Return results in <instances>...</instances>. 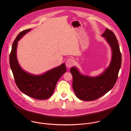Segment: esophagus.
<instances>
[{
    "mask_svg": "<svg viewBox=\"0 0 131 131\" xmlns=\"http://www.w3.org/2000/svg\"><path fill=\"white\" fill-rule=\"evenodd\" d=\"M74 61L73 59L71 58H69L67 60L66 62V65L68 68H71L74 64Z\"/></svg>",
    "mask_w": 131,
    "mask_h": 131,
    "instance_id": "34e87169",
    "label": "esophagus"
}]
</instances>
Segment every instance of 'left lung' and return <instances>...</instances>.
Wrapping results in <instances>:
<instances>
[{
  "label": "left lung",
  "instance_id": "8db88e82",
  "mask_svg": "<svg viewBox=\"0 0 131 131\" xmlns=\"http://www.w3.org/2000/svg\"><path fill=\"white\" fill-rule=\"evenodd\" d=\"M109 44L112 59L109 66L101 74L91 77L82 74L78 68L73 67L70 72L73 75V88L76 96L84 101H93L103 96L115 84L122 63V55L117 40L108 29L101 35Z\"/></svg>",
  "mask_w": 131,
  "mask_h": 131
}]
</instances>
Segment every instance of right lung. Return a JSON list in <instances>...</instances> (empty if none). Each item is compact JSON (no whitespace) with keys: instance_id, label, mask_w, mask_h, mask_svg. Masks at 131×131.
<instances>
[{"instance_id":"1","label":"right lung","mask_w":131,"mask_h":131,"mask_svg":"<svg viewBox=\"0 0 131 131\" xmlns=\"http://www.w3.org/2000/svg\"><path fill=\"white\" fill-rule=\"evenodd\" d=\"M31 30L29 29L20 32L13 42L9 56L10 67L20 91L34 99L45 100L53 94L57 81L67 69L63 63L43 74L36 75L29 73L20 67L17 57L18 42Z\"/></svg>"}]
</instances>
